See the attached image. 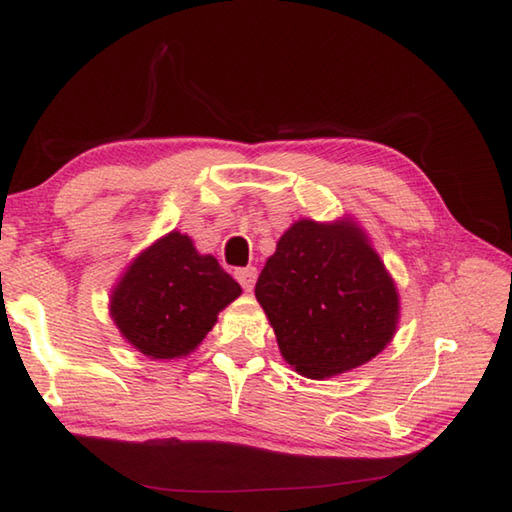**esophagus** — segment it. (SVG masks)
I'll use <instances>...</instances> for the list:
<instances>
[{
  "label": "esophagus",
  "instance_id": "1",
  "mask_svg": "<svg viewBox=\"0 0 512 512\" xmlns=\"http://www.w3.org/2000/svg\"><path fill=\"white\" fill-rule=\"evenodd\" d=\"M235 277H237L239 284H242V288H244L246 292H250V290H253V286H255V279H257V268H255V266L239 268V270H235Z\"/></svg>",
  "mask_w": 512,
  "mask_h": 512
}]
</instances>
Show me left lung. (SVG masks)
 Returning a JSON list of instances; mask_svg holds the SVG:
<instances>
[{"label":"left lung","instance_id":"8db88e82","mask_svg":"<svg viewBox=\"0 0 512 512\" xmlns=\"http://www.w3.org/2000/svg\"><path fill=\"white\" fill-rule=\"evenodd\" d=\"M255 297L284 361L314 380L372 361L400 319L394 279L352 217L292 224L266 259Z\"/></svg>","mask_w":512,"mask_h":512}]
</instances>
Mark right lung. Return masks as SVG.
Instances as JSON below:
<instances>
[{
  "label": "right lung",
  "instance_id": "1",
  "mask_svg": "<svg viewBox=\"0 0 512 512\" xmlns=\"http://www.w3.org/2000/svg\"><path fill=\"white\" fill-rule=\"evenodd\" d=\"M242 288L213 255L171 231L138 253L110 295V317L123 339L149 358L189 356Z\"/></svg>",
  "mask_w": 512,
  "mask_h": 512
}]
</instances>
